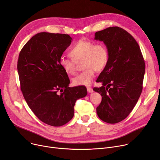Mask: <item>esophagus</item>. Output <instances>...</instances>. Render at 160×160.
<instances>
[{"label":"esophagus","instance_id":"34e87169","mask_svg":"<svg viewBox=\"0 0 160 160\" xmlns=\"http://www.w3.org/2000/svg\"><path fill=\"white\" fill-rule=\"evenodd\" d=\"M87 90L88 91V93H93V89L91 88H89V87L87 88Z\"/></svg>","mask_w":160,"mask_h":160}]
</instances>
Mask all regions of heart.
Masks as SVG:
<instances>
[{
    "instance_id": "obj_1",
    "label": "heart",
    "mask_w": 160,
    "mask_h": 160,
    "mask_svg": "<svg viewBox=\"0 0 160 160\" xmlns=\"http://www.w3.org/2000/svg\"><path fill=\"white\" fill-rule=\"evenodd\" d=\"M72 58L61 56L60 65L69 75L77 72V63L82 62V72L72 78L75 86H89L95 76L96 71H102L109 60V52L102 43L95 44L90 41L81 39L77 42L70 50Z\"/></svg>"
}]
</instances>
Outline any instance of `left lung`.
I'll return each instance as SVG.
<instances>
[{"label":"left lung","instance_id":"left-lung-1","mask_svg":"<svg viewBox=\"0 0 160 160\" xmlns=\"http://www.w3.org/2000/svg\"><path fill=\"white\" fill-rule=\"evenodd\" d=\"M95 39L102 41L109 52L108 62L97 80L102 86L93 88L102 96L97 113L102 121L117 123L127 118L141 94L144 58L136 39L122 28L97 32Z\"/></svg>","mask_w":160,"mask_h":160}]
</instances>
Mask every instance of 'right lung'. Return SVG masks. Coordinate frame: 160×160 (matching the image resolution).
Wrapping results in <instances>:
<instances>
[{"label":"right lung","mask_w":160,"mask_h":160,"mask_svg":"<svg viewBox=\"0 0 160 160\" xmlns=\"http://www.w3.org/2000/svg\"><path fill=\"white\" fill-rule=\"evenodd\" d=\"M71 40L68 34L40 32L24 45L19 55L23 97L38 118L52 127L71 121L76 101L87 95L85 86L69 87L68 75L60 65Z\"/></svg>","instance_id":"1"}]
</instances>
